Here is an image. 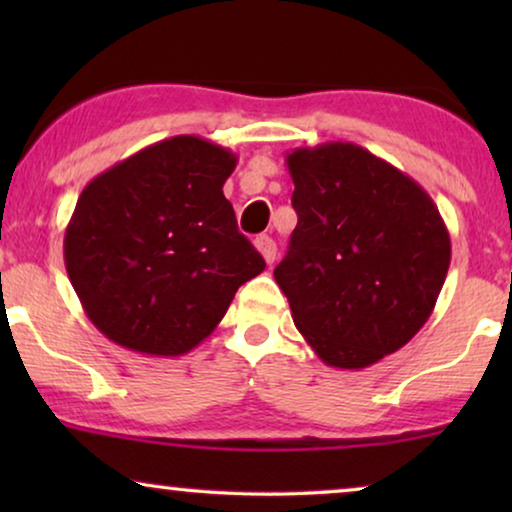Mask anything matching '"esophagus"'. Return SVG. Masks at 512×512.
Here are the masks:
<instances>
[{"label": "esophagus", "instance_id": "1", "mask_svg": "<svg viewBox=\"0 0 512 512\" xmlns=\"http://www.w3.org/2000/svg\"><path fill=\"white\" fill-rule=\"evenodd\" d=\"M254 244H256V249L261 251V256L265 258V263L275 261V256H277V244H275V240H272V237H268V235H258L256 240H254Z\"/></svg>", "mask_w": 512, "mask_h": 512}]
</instances>
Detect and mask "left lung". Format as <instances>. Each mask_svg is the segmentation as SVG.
I'll use <instances>...</instances> for the list:
<instances>
[{"label":"left lung","instance_id":"8db88e82","mask_svg":"<svg viewBox=\"0 0 512 512\" xmlns=\"http://www.w3.org/2000/svg\"><path fill=\"white\" fill-rule=\"evenodd\" d=\"M298 226L275 279L293 324L333 368H368L415 338L450 268L431 195L352 142L286 153Z\"/></svg>","mask_w":512,"mask_h":512}]
</instances>
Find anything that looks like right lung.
<instances>
[{
    "label": "right lung",
    "instance_id": "1",
    "mask_svg": "<svg viewBox=\"0 0 512 512\" xmlns=\"http://www.w3.org/2000/svg\"><path fill=\"white\" fill-rule=\"evenodd\" d=\"M235 165L233 151L179 135L83 188L65 265L83 312L111 342L149 356L191 352L265 270L223 195Z\"/></svg>",
    "mask_w": 512,
    "mask_h": 512
}]
</instances>
